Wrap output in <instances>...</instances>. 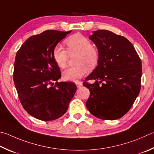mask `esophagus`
Wrapping results in <instances>:
<instances>
[{"mask_svg": "<svg viewBox=\"0 0 154 154\" xmlns=\"http://www.w3.org/2000/svg\"><path fill=\"white\" fill-rule=\"evenodd\" d=\"M75 84H76L77 87V88H80L81 87H82V86L83 85V83H82V82H76V83H75Z\"/></svg>", "mask_w": 154, "mask_h": 154, "instance_id": "34e87169", "label": "esophagus"}]
</instances>
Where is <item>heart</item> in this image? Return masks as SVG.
<instances>
[{
  "mask_svg": "<svg viewBox=\"0 0 154 154\" xmlns=\"http://www.w3.org/2000/svg\"><path fill=\"white\" fill-rule=\"evenodd\" d=\"M68 51L60 44H57L52 50V57L56 64L61 69L67 65L69 53L70 54H78L76 65L78 66L65 70L63 77L65 81L77 82L88 72V67L93 69L99 60V52L91 46V42L85 36L76 33L69 37L65 40Z\"/></svg>",
  "mask_w": 154,
  "mask_h": 154,
  "instance_id": "1",
  "label": "heart"
}]
</instances>
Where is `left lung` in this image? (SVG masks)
Masks as SVG:
<instances>
[{
    "label": "left lung",
    "instance_id": "8db88e82",
    "mask_svg": "<svg viewBox=\"0 0 154 154\" xmlns=\"http://www.w3.org/2000/svg\"><path fill=\"white\" fill-rule=\"evenodd\" d=\"M89 39L99 52L97 66L85 82L90 95L86 107L103 120L121 118L130 110L141 89V61L133 44L108 30L94 32Z\"/></svg>",
    "mask_w": 154,
    "mask_h": 154
}]
</instances>
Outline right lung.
Wrapping results in <instances>:
<instances>
[{
  "label": "right lung",
  "mask_w": 154,
  "mask_h": 154,
  "mask_svg": "<svg viewBox=\"0 0 154 154\" xmlns=\"http://www.w3.org/2000/svg\"><path fill=\"white\" fill-rule=\"evenodd\" d=\"M71 32L44 31L29 37L16 54L13 81L19 100L31 116L41 121L62 116L77 90L73 83L58 82L61 72L52 57L54 46Z\"/></svg>",
  "instance_id": "obj_1"
}]
</instances>
